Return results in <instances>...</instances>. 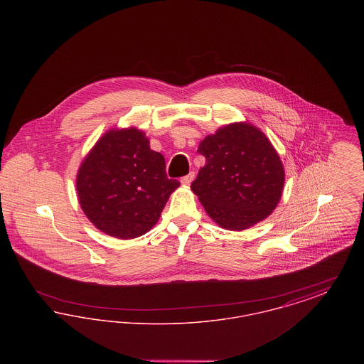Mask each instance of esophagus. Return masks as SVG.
Listing matches in <instances>:
<instances>
[{"label": "esophagus", "mask_w": 364, "mask_h": 364, "mask_svg": "<svg viewBox=\"0 0 364 364\" xmlns=\"http://www.w3.org/2000/svg\"><path fill=\"white\" fill-rule=\"evenodd\" d=\"M193 177H195V173L193 172H190V173L187 174V176H184V177H181V184L183 186H190L191 183H192V180H193Z\"/></svg>", "instance_id": "obj_1"}]
</instances>
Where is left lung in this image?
Instances as JSON below:
<instances>
[{
  "label": "left lung",
  "instance_id": "1",
  "mask_svg": "<svg viewBox=\"0 0 364 364\" xmlns=\"http://www.w3.org/2000/svg\"><path fill=\"white\" fill-rule=\"evenodd\" d=\"M206 165L191 190L208 217L228 230H244L267 218L281 199L285 171L277 150L247 122L220 127L199 144Z\"/></svg>",
  "mask_w": 364,
  "mask_h": 364
}]
</instances>
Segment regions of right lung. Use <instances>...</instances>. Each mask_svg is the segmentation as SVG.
<instances>
[{
    "mask_svg": "<svg viewBox=\"0 0 364 364\" xmlns=\"http://www.w3.org/2000/svg\"><path fill=\"white\" fill-rule=\"evenodd\" d=\"M178 186L166 177L164 156L135 127L106 131L76 174L79 205L88 221L122 240L153 229Z\"/></svg>",
    "mask_w": 364,
    "mask_h": 364,
    "instance_id": "obj_1",
    "label": "right lung"
}]
</instances>
